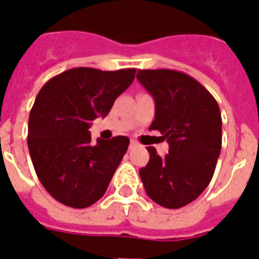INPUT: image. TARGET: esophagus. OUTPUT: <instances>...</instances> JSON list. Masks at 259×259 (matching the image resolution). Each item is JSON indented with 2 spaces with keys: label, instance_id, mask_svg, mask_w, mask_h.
<instances>
[{
  "label": "esophagus",
  "instance_id": "1",
  "mask_svg": "<svg viewBox=\"0 0 259 259\" xmlns=\"http://www.w3.org/2000/svg\"><path fill=\"white\" fill-rule=\"evenodd\" d=\"M137 146V142L134 140H132L130 141V149H132V147H136Z\"/></svg>",
  "mask_w": 259,
  "mask_h": 259
}]
</instances>
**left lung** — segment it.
I'll return each mask as SVG.
<instances>
[{
	"mask_svg": "<svg viewBox=\"0 0 259 259\" xmlns=\"http://www.w3.org/2000/svg\"><path fill=\"white\" fill-rule=\"evenodd\" d=\"M137 79L155 100L158 130L168 142L159 156L149 146V163L140 170L146 193L164 208L177 209L200 196L221 151V113L214 97L197 80L174 69H138Z\"/></svg>",
	"mask_w": 259,
	"mask_h": 259,
	"instance_id": "8db88e82",
	"label": "left lung"
}]
</instances>
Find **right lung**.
Segmentation results:
<instances>
[{
	"label": "right lung",
	"mask_w": 259,
	"mask_h": 259,
	"mask_svg": "<svg viewBox=\"0 0 259 259\" xmlns=\"http://www.w3.org/2000/svg\"><path fill=\"white\" fill-rule=\"evenodd\" d=\"M134 76V68L79 67L54 76L39 91L30 112L27 145L36 177L59 203L87 208L104 196L129 138H99L93 145L89 122L106 117Z\"/></svg>",
	"instance_id": "right-lung-1"
}]
</instances>
